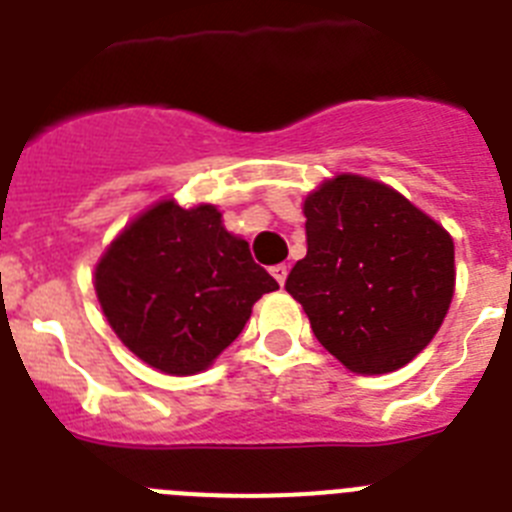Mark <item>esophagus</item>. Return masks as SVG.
I'll return each mask as SVG.
<instances>
[{"instance_id": "1", "label": "esophagus", "mask_w": 512, "mask_h": 512, "mask_svg": "<svg viewBox=\"0 0 512 512\" xmlns=\"http://www.w3.org/2000/svg\"><path fill=\"white\" fill-rule=\"evenodd\" d=\"M287 274H289V266H287V264L271 266V277L277 279V282L282 284V287H284V282H287Z\"/></svg>"}]
</instances>
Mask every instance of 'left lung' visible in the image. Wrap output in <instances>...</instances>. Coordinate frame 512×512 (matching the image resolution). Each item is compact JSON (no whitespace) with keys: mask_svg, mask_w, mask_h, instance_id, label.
I'll return each mask as SVG.
<instances>
[{"mask_svg":"<svg viewBox=\"0 0 512 512\" xmlns=\"http://www.w3.org/2000/svg\"><path fill=\"white\" fill-rule=\"evenodd\" d=\"M307 256L287 292L348 372H395L423 351L454 297V241L400 192L338 174L302 205Z\"/></svg>","mask_w":512,"mask_h":512,"instance_id":"left-lung-1","label":"left lung"}]
</instances>
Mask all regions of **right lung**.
Segmentation results:
<instances>
[{"label":"right lung","mask_w":512,"mask_h":512,"mask_svg":"<svg viewBox=\"0 0 512 512\" xmlns=\"http://www.w3.org/2000/svg\"><path fill=\"white\" fill-rule=\"evenodd\" d=\"M104 318L158 372H205L238 338L253 302L279 289L228 233L215 205L161 200L125 225L94 269Z\"/></svg>","instance_id":"obj_1"}]
</instances>
